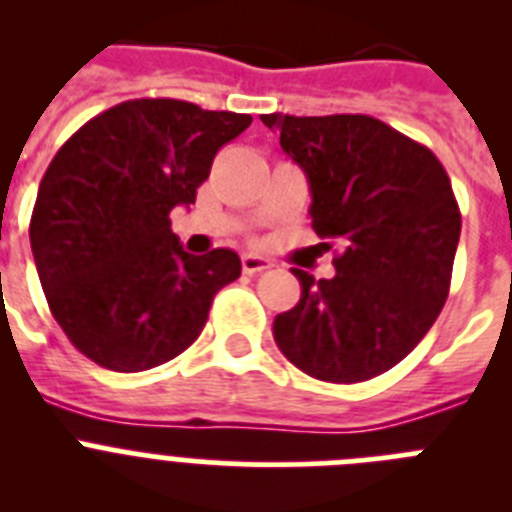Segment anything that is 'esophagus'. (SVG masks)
I'll list each match as a JSON object with an SVG mask.
<instances>
[{"mask_svg":"<svg viewBox=\"0 0 512 512\" xmlns=\"http://www.w3.org/2000/svg\"><path fill=\"white\" fill-rule=\"evenodd\" d=\"M241 266H243V271H246V274H261V271L269 269L271 261L264 259V256H256V253H243Z\"/></svg>","mask_w":512,"mask_h":512,"instance_id":"34e87169","label":"esophagus"}]
</instances>
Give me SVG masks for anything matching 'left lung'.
I'll return each instance as SVG.
<instances>
[{
  "instance_id": "8db88e82",
  "label": "left lung",
  "mask_w": 512,
  "mask_h": 512,
  "mask_svg": "<svg viewBox=\"0 0 512 512\" xmlns=\"http://www.w3.org/2000/svg\"><path fill=\"white\" fill-rule=\"evenodd\" d=\"M310 182V217L336 238V277L295 269L302 295L274 341L320 382L379 377L420 343L449 297L461 233L449 174L433 151L369 115H261ZM330 248V243H325Z\"/></svg>"
}]
</instances>
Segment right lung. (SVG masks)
Listing matches in <instances>:
<instances>
[{"label":"right lung","mask_w":512,"mask_h":512,"mask_svg":"<svg viewBox=\"0 0 512 512\" xmlns=\"http://www.w3.org/2000/svg\"><path fill=\"white\" fill-rule=\"evenodd\" d=\"M251 115L182 99H130L81 125L53 156L30 246L53 318L94 364L146 372L187 351L212 297L241 277L230 248L192 256L169 212L192 205L212 158Z\"/></svg>","instance_id":"right-lung-1"}]
</instances>
